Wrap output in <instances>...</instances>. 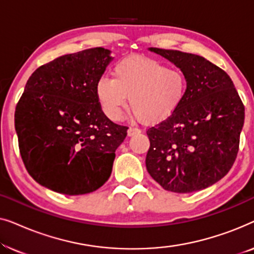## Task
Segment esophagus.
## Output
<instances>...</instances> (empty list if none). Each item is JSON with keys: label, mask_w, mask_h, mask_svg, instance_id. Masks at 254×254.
Wrapping results in <instances>:
<instances>
[{"label": "esophagus", "mask_w": 254, "mask_h": 254, "mask_svg": "<svg viewBox=\"0 0 254 254\" xmlns=\"http://www.w3.org/2000/svg\"><path fill=\"white\" fill-rule=\"evenodd\" d=\"M140 129H138L137 127H129L128 128V136H133L135 134H138L140 133Z\"/></svg>", "instance_id": "esophagus-1"}]
</instances>
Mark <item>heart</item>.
<instances>
[{
	"label": "heart",
	"instance_id": "heart-1",
	"mask_svg": "<svg viewBox=\"0 0 254 254\" xmlns=\"http://www.w3.org/2000/svg\"><path fill=\"white\" fill-rule=\"evenodd\" d=\"M113 78L102 77L96 95L104 113L119 120L128 99L136 116L145 121L169 117L182 105L187 91L185 75L162 62L143 57H131L114 65Z\"/></svg>",
	"mask_w": 254,
	"mask_h": 254
}]
</instances>
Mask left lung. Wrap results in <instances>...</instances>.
Segmentation results:
<instances>
[{"label":"left lung","mask_w":254,"mask_h":254,"mask_svg":"<svg viewBox=\"0 0 254 254\" xmlns=\"http://www.w3.org/2000/svg\"><path fill=\"white\" fill-rule=\"evenodd\" d=\"M150 51L180 68L187 91L175 112L147 129V170L170 192L204 190L234 165L244 125V104L230 76L204 58L155 47Z\"/></svg>","instance_id":"obj_1"}]
</instances>
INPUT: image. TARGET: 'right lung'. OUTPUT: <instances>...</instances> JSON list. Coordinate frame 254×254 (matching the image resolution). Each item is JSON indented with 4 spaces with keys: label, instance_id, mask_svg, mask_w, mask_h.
Instances as JSON below:
<instances>
[{
    "label": "right lung",
    "instance_id": "add662e5",
    "mask_svg": "<svg viewBox=\"0 0 254 254\" xmlns=\"http://www.w3.org/2000/svg\"><path fill=\"white\" fill-rule=\"evenodd\" d=\"M103 47L62 55L34 70L15 111L19 152L41 186L67 195L110 178L127 126L111 121L96 95L112 58Z\"/></svg>",
    "mask_w": 254,
    "mask_h": 254
}]
</instances>
